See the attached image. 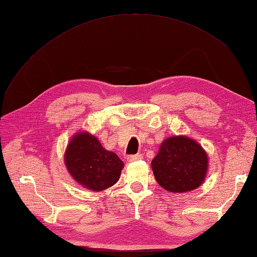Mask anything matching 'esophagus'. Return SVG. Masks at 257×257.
<instances>
[{"label": "esophagus", "instance_id": "obj_1", "mask_svg": "<svg viewBox=\"0 0 257 257\" xmlns=\"http://www.w3.org/2000/svg\"><path fill=\"white\" fill-rule=\"evenodd\" d=\"M140 159H143V156L141 155H133L127 157V161L128 162H134V161H138Z\"/></svg>", "mask_w": 257, "mask_h": 257}]
</instances>
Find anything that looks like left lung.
<instances>
[{"instance_id": "left-lung-1", "label": "left lung", "mask_w": 257, "mask_h": 257, "mask_svg": "<svg viewBox=\"0 0 257 257\" xmlns=\"http://www.w3.org/2000/svg\"><path fill=\"white\" fill-rule=\"evenodd\" d=\"M151 168L161 188L172 193L190 192L204 182L209 157L194 139L173 136L162 141Z\"/></svg>"}]
</instances>
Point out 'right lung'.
Masks as SVG:
<instances>
[{"label":"right lung","instance_id":"1","mask_svg":"<svg viewBox=\"0 0 257 257\" xmlns=\"http://www.w3.org/2000/svg\"><path fill=\"white\" fill-rule=\"evenodd\" d=\"M64 162L80 187L95 192L117 183L123 169L119 157L103 148L98 138L88 132L73 136L65 150Z\"/></svg>","mask_w":257,"mask_h":257}]
</instances>
